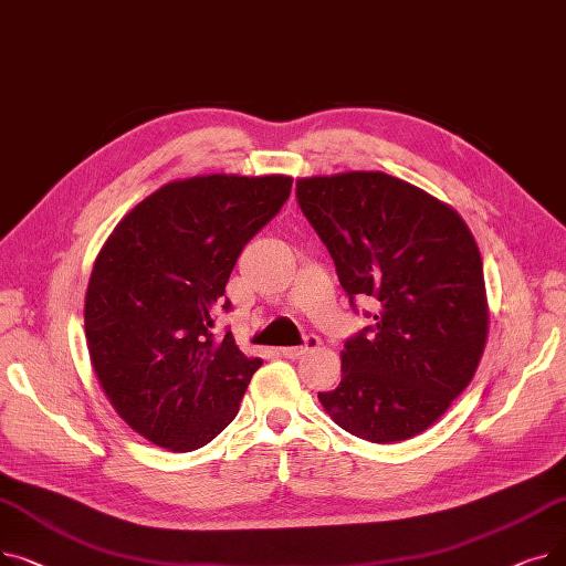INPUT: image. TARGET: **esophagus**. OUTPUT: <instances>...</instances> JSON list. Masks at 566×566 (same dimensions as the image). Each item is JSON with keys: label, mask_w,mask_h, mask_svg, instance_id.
<instances>
[{"label": "esophagus", "mask_w": 566, "mask_h": 566, "mask_svg": "<svg viewBox=\"0 0 566 566\" xmlns=\"http://www.w3.org/2000/svg\"><path fill=\"white\" fill-rule=\"evenodd\" d=\"M318 346H321L318 337L310 335L303 346H284V348H280V353L284 355V358H301V355H305L307 350H314V348H318Z\"/></svg>", "instance_id": "34e87169"}]
</instances>
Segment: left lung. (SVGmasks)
<instances>
[{
	"label": "left lung",
	"mask_w": 566,
	"mask_h": 566,
	"mask_svg": "<svg viewBox=\"0 0 566 566\" xmlns=\"http://www.w3.org/2000/svg\"><path fill=\"white\" fill-rule=\"evenodd\" d=\"M305 218L374 325L344 344L342 382L323 410L369 442L408 440L468 388L489 337L482 254L450 203L385 171L295 181Z\"/></svg>",
	"instance_id": "8db88e82"
}]
</instances>
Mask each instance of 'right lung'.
<instances>
[{
    "label": "right lung",
    "mask_w": 566,
    "mask_h": 566,
    "mask_svg": "<svg viewBox=\"0 0 566 566\" xmlns=\"http://www.w3.org/2000/svg\"><path fill=\"white\" fill-rule=\"evenodd\" d=\"M284 174H203L142 199L88 277L84 335L112 408L169 452H192L235 418L261 358L213 337L235 259L289 199Z\"/></svg>",
    "instance_id": "add662e5"
}]
</instances>
